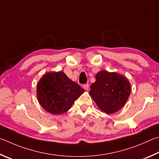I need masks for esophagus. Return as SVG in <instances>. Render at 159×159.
<instances>
[{"instance_id":"1","label":"esophagus","mask_w":159,"mask_h":159,"mask_svg":"<svg viewBox=\"0 0 159 159\" xmlns=\"http://www.w3.org/2000/svg\"><path fill=\"white\" fill-rule=\"evenodd\" d=\"M83 88H84L85 90H89V85L88 84L83 85Z\"/></svg>"}]
</instances>
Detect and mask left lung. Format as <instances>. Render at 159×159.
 <instances>
[{
    "label": "left lung",
    "mask_w": 159,
    "mask_h": 159,
    "mask_svg": "<svg viewBox=\"0 0 159 159\" xmlns=\"http://www.w3.org/2000/svg\"><path fill=\"white\" fill-rule=\"evenodd\" d=\"M89 95L100 110L111 115L123 107L129 98L131 85L129 80L116 72L99 71L90 87Z\"/></svg>",
    "instance_id": "left-lung-1"
}]
</instances>
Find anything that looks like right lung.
Instances as JSON below:
<instances>
[{"label": "right lung", "mask_w": 159, "mask_h": 159, "mask_svg": "<svg viewBox=\"0 0 159 159\" xmlns=\"http://www.w3.org/2000/svg\"><path fill=\"white\" fill-rule=\"evenodd\" d=\"M37 98L47 112L58 115L70 110L75 101L84 92L63 72H48L37 84Z\"/></svg>", "instance_id": "obj_1"}]
</instances>
